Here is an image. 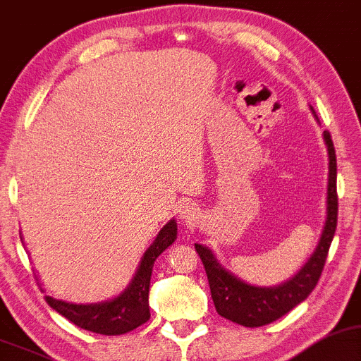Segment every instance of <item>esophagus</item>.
Instances as JSON below:
<instances>
[{"instance_id": "1", "label": "esophagus", "mask_w": 361, "mask_h": 361, "mask_svg": "<svg viewBox=\"0 0 361 361\" xmlns=\"http://www.w3.org/2000/svg\"><path fill=\"white\" fill-rule=\"evenodd\" d=\"M178 213H180L181 218H185V220H191V218L195 216V208L191 203H181L180 208H178Z\"/></svg>"}]
</instances>
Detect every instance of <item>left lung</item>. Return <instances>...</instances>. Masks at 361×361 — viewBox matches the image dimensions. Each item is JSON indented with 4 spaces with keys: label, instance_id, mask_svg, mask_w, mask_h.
<instances>
[{
    "label": "left lung",
    "instance_id": "1",
    "mask_svg": "<svg viewBox=\"0 0 361 361\" xmlns=\"http://www.w3.org/2000/svg\"><path fill=\"white\" fill-rule=\"evenodd\" d=\"M312 111L318 121L313 108ZM323 140H325L328 161H330L328 163L326 186V220L312 257L290 280L275 286L250 285L236 276L233 271L226 270L208 246L195 243L196 252L204 264L214 308L218 314L225 317L226 320L250 328L268 325L293 310L296 305L305 302L320 280L328 250H330L333 236H335L336 220H338L335 147H333L331 136L328 131H323Z\"/></svg>",
    "mask_w": 361,
    "mask_h": 361
}]
</instances>
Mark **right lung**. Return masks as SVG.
Masks as SVG:
<instances>
[{"label": "right lung", "mask_w": 361, "mask_h": 361, "mask_svg": "<svg viewBox=\"0 0 361 361\" xmlns=\"http://www.w3.org/2000/svg\"><path fill=\"white\" fill-rule=\"evenodd\" d=\"M176 220L173 218L159 230L157 238L141 257L130 285L115 298L99 303H70L47 295L48 305L76 326L99 335H123L143 325L149 320L148 295L153 264L176 240Z\"/></svg>", "instance_id": "1"}]
</instances>
